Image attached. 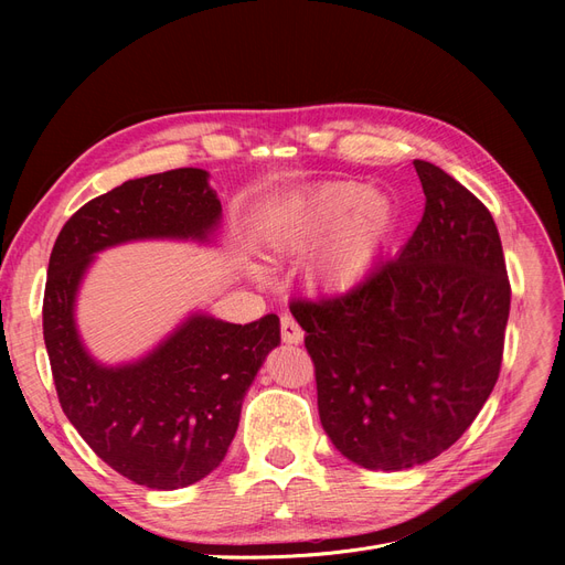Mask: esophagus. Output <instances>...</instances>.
Wrapping results in <instances>:
<instances>
[{
    "instance_id": "1",
    "label": "esophagus",
    "mask_w": 565,
    "mask_h": 565,
    "mask_svg": "<svg viewBox=\"0 0 565 565\" xmlns=\"http://www.w3.org/2000/svg\"><path fill=\"white\" fill-rule=\"evenodd\" d=\"M281 339L286 343H302V339H305L302 328L295 322V318L290 313H281Z\"/></svg>"
}]
</instances>
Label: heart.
Wrapping results in <instances>:
<instances>
[{
  "label": "heart",
  "instance_id": "obj_1",
  "mask_svg": "<svg viewBox=\"0 0 565 565\" xmlns=\"http://www.w3.org/2000/svg\"><path fill=\"white\" fill-rule=\"evenodd\" d=\"M366 196L369 190L360 183H332L290 199L267 213V243L275 252L300 254L337 234L313 258L309 277L316 286L337 290L358 284L369 273L380 235L390 220L387 203L369 199L364 204ZM354 212L359 215L354 216Z\"/></svg>",
  "mask_w": 565,
  "mask_h": 565
}]
</instances>
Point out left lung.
I'll list each match as a JSON object with an SVG mask.
<instances>
[{
    "label": "left lung",
    "mask_w": 565,
    "mask_h": 565,
    "mask_svg": "<svg viewBox=\"0 0 565 565\" xmlns=\"http://www.w3.org/2000/svg\"><path fill=\"white\" fill-rule=\"evenodd\" d=\"M424 217L396 258L330 298H298L318 414L366 469L424 465L456 444L494 390L511 281L488 207L447 171L414 160Z\"/></svg>",
    "instance_id": "1"
}]
</instances>
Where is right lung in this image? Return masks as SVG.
Listing matches in <instances>:
<instances>
[{
  "label": "right lung",
  "instance_id": "obj_1",
  "mask_svg": "<svg viewBox=\"0 0 565 565\" xmlns=\"http://www.w3.org/2000/svg\"><path fill=\"white\" fill-rule=\"evenodd\" d=\"M220 215L203 169H171L84 203L50 254L43 339L58 403L94 454L137 486L185 488L224 460L249 384L279 345V318L192 316L141 362L107 369L77 339L75 292L96 252L141 237L205 241Z\"/></svg>",
  "mask_w": 565,
  "mask_h": 565
}]
</instances>
